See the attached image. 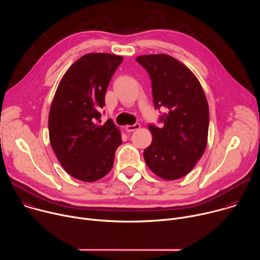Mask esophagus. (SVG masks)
I'll use <instances>...</instances> for the list:
<instances>
[{"mask_svg":"<svg viewBox=\"0 0 260 260\" xmlns=\"http://www.w3.org/2000/svg\"><path fill=\"white\" fill-rule=\"evenodd\" d=\"M140 128V124L139 123H136V124H133V125H126L125 126V131L131 133V132H135L137 129Z\"/></svg>","mask_w":260,"mask_h":260,"instance_id":"34e87169","label":"esophagus"}]
</instances>
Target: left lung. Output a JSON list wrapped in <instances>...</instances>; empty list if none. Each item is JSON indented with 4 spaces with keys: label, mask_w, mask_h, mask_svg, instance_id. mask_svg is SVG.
Here are the masks:
<instances>
[{
    "label": "left lung",
    "mask_w": 260,
    "mask_h": 260,
    "mask_svg": "<svg viewBox=\"0 0 260 260\" xmlns=\"http://www.w3.org/2000/svg\"><path fill=\"white\" fill-rule=\"evenodd\" d=\"M149 73L155 108L166 107L162 127L148 126L152 142L144 159L156 176L173 181L186 176L204 154L208 143L209 105L194 74L168 54L138 56Z\"/></svg>",
    "instance_id": "1"
}]
</instances>
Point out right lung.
Returning <instances> with one entry per match:
<instances>
[{
    "label": "right lung",
    "instance_id": "right-lung-1",
    "mask_svg": "<svg viewBox=\"0 0 260 260\" xmlns=\"http://www.w3.org/2000/svg\"><path fill=\"white\" fill-rule=\"evenodd\" d=\"M123 57L87 53L64 73L53 96L48 131L52 149L63 170L83 182L105 177L113 167L121 144L112 119L101 124L100 109L111 77Z\"/></svg>",
    "mask_w": 260,
    "mask_h": 260
}]
</instances>
